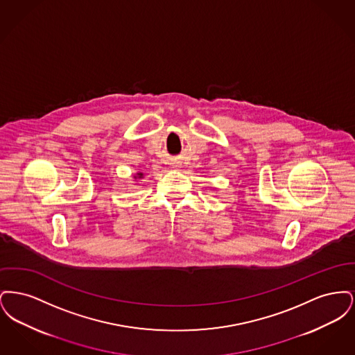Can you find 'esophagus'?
Returning <instances> with one entry per match:
<instances>
[{"instance_id":"1","label":"esophagus","mask_w":355,"mask_h":355,"mask_svg":"<svg viewBox=\"0 0 355 355\" xmlns=\"http://www.w3.org/2000/svg\"><path fill=\"white\" fill-rule=\"evenodd\" d=\"M171 166H173V169H180V168H181V164H180V162H173Z\"/></svg>"}]
</instances>
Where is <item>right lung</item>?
I'll list each match as a JSON object with an SVG mask.
<instances>
[{"label": "right lung", "mask_w": 355, "mask_h": 355, "mask_svg": "<svg viewBox=\"0 0 355 355\" xmlns=\"http://www.w3.org/2000/svg\"><path fill=\"white\" fill-rule=\"evenodd\" d=\"M141 178H144V173H137L135 175V180H141Z\"/></svg>", "instance_id": "add662e5"}]
</instances>
